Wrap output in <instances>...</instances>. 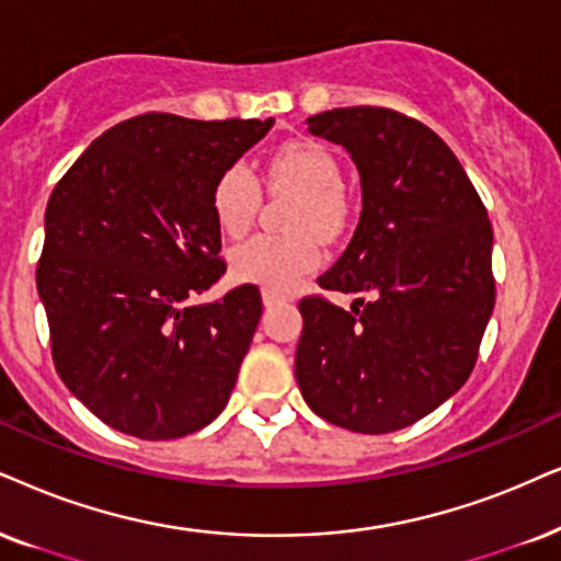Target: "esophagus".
Segmentation results:
<instances>
[{
	"label": "esophagus",
	"instance_id": "34e87169",
	"mask_svg": "<svg viewBox=\"0 0 561 561\" xmlns=\"http://www.w3.org/2000/svg\"><path fill=\"white\" fill-rule=\"evenodd\" d=\"M261 300H264L266 308H274V305L285 300V297H282L279 293H272V289H261Z\"/></svg>",
	"mask_w": 561,
	"mask_h": 561
}]
</instances>
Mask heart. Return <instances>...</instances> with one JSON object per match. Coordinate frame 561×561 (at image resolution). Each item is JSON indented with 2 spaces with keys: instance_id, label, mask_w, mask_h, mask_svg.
<instances>
[{
  "instance_id": "b5f03b06",
  "label": "heart",
  "mask_w": 561,
  "mask_h": 561,
  "mask_svg": "<svg viewBox=\"0 0 561 561\" xmlns=\"http://www.w3.org/2000/svg\"><path fill=\"white\" fill-rule=\"evenodd\" d=\"M266 173L274 186L297 194L293 211V228L297 232L248 238L230 251V274L245 285L287 293L321 264L323 253L313 230L333 236L344 225L342 168L318 141L289 139L272 152ZM259 204V179L243 162H232L217 175L211 186V211L225 236H243L256 217Z\"/></svg>"
}]
</instances>
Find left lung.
<instances>
[{
	"label": "left lung",
	"mask_w": 561,
	"mask_h": 561,
	"mask_svg": "<svg viewBox=\"0 0 561 561\" xmlns=\"http://www.w3.org/2000/svg\"><path fill=\"white\" fill-rule=\"evenodd\" d=\"M305 124L350 152L363 186L357 230L318 285L367 300L305 297L295 378L325 422L386 435L469 380L494 308L492 225L450 147L414 118L357 105Z\"/></svg>",
	"instance_id": "left-lung-1"
}]
</instances>
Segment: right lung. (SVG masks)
I'll list each match as a JSON object with an SVG mask.
<instances>
[{
	"mask_svg": "<svg viewBox=\"0 0 561 561\" xmlns=\"http://www.w3.org/2000/svg\"><path fill=\"white\" fill-rule=\"evenodd\" d=\"M272 126L145 113L101 134L56 183L35 285L56 373L108 427L173 439L228 407L261 295L188 297L225 274L211 186Z\"/></svg>",
	"mask_w": 561,
	"mask_h": 561,
	"instance_id": "add662e5",
	"label": "right lung"
}]
</instances>
